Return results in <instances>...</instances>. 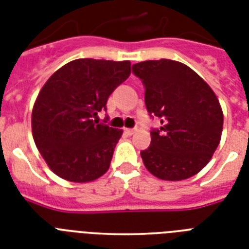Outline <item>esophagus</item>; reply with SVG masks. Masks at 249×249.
I'll use <instances>...</instances> for the list:
<instances>
[{
  "label": "esophagus",
  "instance_id": "1",
  "mask_svg": "<svg viewBox=\"0 0 249 249\" xmlns=\"http://www.w3.org/2000/svg\"><path fill=\"white\" fill-rule=\"evenodd\" d=\"M124 132H125V134H128V136H133V134H134V133H136V129H124Z\"/></svg>",
  "mask_w": 249,
  "mask_h": 249
}]
</instances>
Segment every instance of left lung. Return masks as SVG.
<instances>
[{
  "label": "left lung",
  "instance_id": "8db88e82",
  "mask_svg": "<svg viewBox=\"0 0 249 249\" xmlns=\"http://www.w3.org/2000/svg\"><path fill=\"white\" fill-rule=\"evenodd\" d=\"M144 89L151 116V144L141 152L144 166L164 181H182L199 173L221 141L224 113L211 86L186 64L170 59L133 64Z\"/></svg>",
  "mask_w": 249,
  "mask_h": 249
}]
</instances>
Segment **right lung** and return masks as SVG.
I'll return each mask as SVG.
<instances>
[{"instance_id":"1","label":"right lung","mask_w":249,"mask_h":249,"mask_svg":"<svg viewBox=\"0 0 249 249\" xmlns=\"http://www.w3.org/2000/svg\"><path fill=\"white\" fill-rule=\"evenodd\" d=\"M129 75V60L85 58L64 64L42 86L32 109V134L58 177L85 183L108 170L123 130L94 119Z\"/></svg>"}]
</instances>
